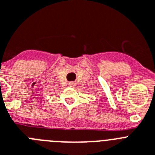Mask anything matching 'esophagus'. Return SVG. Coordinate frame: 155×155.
Returning <instances> with one entry per match:
<instances>
[{
  "mask_svg": "<svg viewBox=\"0 0 155 155\" xmlns=\"http://www.w3.org/2000/svg\"><path fill=\"white\" fill-rule=\"evenodd\" d=\"M69 86L70 87H72V88H74L76 86V83L74 81H71V82L69 83Z\"/></svg>",
  "mask_w": 155,
  "mask_h": 155,
  "instance_id": "34e87169",
  "label": "esophagus"
}]
</instances>
